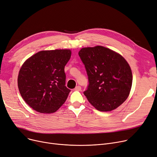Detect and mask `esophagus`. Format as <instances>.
<instances>
[{
  "label": "esophagus",
  "mask_w": 157,
  "mask_h": 157,
  "mask_svg": "<svg viewBox=\"0 0 157 157\" xmlns=\"http://www.w3.org/2000/svg\"><path fill=\"white\" fill-rule=\"evenodd\" d=\"M75 91H80L81 90V87L80 86H77L75 88Z\"/></svg>",
  "instance_id": "1"
}]
</instances>
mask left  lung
I'll list each match as a JSON object with an SVG mask.
<instances>
[{"instance_id":"8db88e82","label":"left lung","mask_w":157,"mask_h":157,"mask_svg":"<svg viewBox=\"0 0 157 157\" xmlns=\"http://www.w3.org/2000/svg\"><path fill=\"white\" fill-rule=\"evenodd\" d=\"M78 56L85 66L89 84L84 94L101 112L113 110L126 100L132 84V73L125 59L101 46L82 48Z\"/></svg>"}]
</instances>
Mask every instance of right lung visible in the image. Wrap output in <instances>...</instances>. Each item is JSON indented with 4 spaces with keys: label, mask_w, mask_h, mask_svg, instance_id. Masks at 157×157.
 <instances>
[{
    "label": "right lung",
    "mask_w": 157,
    "mask_h": 157,
    "mask_svg": "<svg viewBox=\"0 0 157 157\" xmlns=\"http://www.w3.org/2000/svg\"><path fill=\"white\" fill-rule=\"evenodd\" d=\"M70 50L41 51L21 67L18 86L28 105L40 113H53L65 102L71 91L66 87L64 66Z\"/></svg>",
    "instance_id": "right-lung-1"
}]
</instances>
